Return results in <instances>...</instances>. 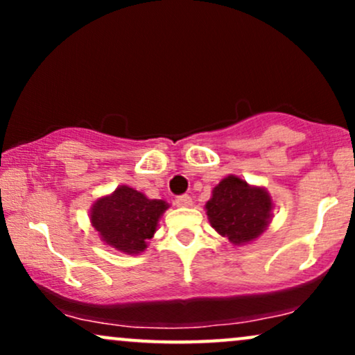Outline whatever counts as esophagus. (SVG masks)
Returning <instances> with one entry per match:
<instances>
[{
	"label": "esophagus",
	"instance_id": "34e87169",
	"mask_svg": "<svg viewBox=\"0 0 355 355\" xmlns=\"http://www.w3.org/2000/svg\"><path fill=\"white\" fill-rule=\"evenodd\" d=\"M175 203H177V207H191V197L190 195H180V197L175 198Z\"/></svg>",
	"mask_w": 355,
	"mask_h": 355
}]
</instances>
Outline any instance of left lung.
Listing matches in <instances>:
<instances>
[{
    "label": "left lung",
    "instance_id": "obj_1",
    "mask_svg": "<svg viewBox=\"0 0 355 355\" xmlns=\"http://www.w3.org/2000/svg\"><path fill=\"white\" fill-rule=\"evenodd\" d=\"M205 210L215 232L234 245H245L267 230L274 202L266 187L250 185L239 175H227L214 187Z\"/></svg>",
    "mask_w": 355,
    "mask_h": 355
}]
</instances>
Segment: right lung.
Instances as JSON below:
<instances>
[{"instance_id": "right-lung-1", "label": "right lung", "mask_w": 355, "mask_h": 355, "mask_svg": "<svg viewBox=\"0 0 355 355\" xmlns=\"http://www.w3.org/2000/svg\"><path fill=\"white\" fill-rule=\"evenodd\" d=\"M168 207L165 200L148 198L132 187L120 185L112 193L96 198L89 209V222L107 245L137 255L148 247Z\"/></svg>"}]
</instances>
